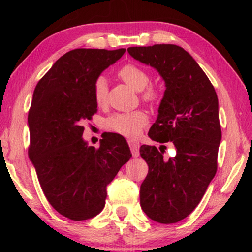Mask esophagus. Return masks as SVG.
Segmentation results:
<instances>
[{
	"label": "esophagus",
	"mask_w": 252,
	"mask_h": 252,
	"mask_svg": "<svg viewBox=\"0 0 252 252\" xmlns=\"http://www.w3.org/2000/svg\"><path fill=\"white\" fill-rule=\"evenodd\" d=\"M127 143H129V147H130V149H131L132 156H133L134 158L139 157V155H140V153H139V148H140L139 142L136 141V140L130 139V140H127Z\"/></svg>",
	"instance_id": "obj_1"
}]
</instances>
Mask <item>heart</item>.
Wrapping results in <instances>:
<instances>
[{"label":"heart","mask_w":252,"mask_h":252,"mask_svg":"<svg viewBox=\"0 0 252 252\" xmlns=\"http://www.w3.org/2000/svg\"><path fill=\"white\" fill-rule=\"evenodd\" d=\"M118 76L123 82L135 91H141L144 102L155 103L160 99L161 92L150 83V75L146 70L135 64H126L118 71ZM93 96L97 105H103L108 97V83L104 76H99L93 87ZM148 123L147 114L142 111H134L130 113H117L109 117L104 122L105 129L113 133L125 136H135Z\"/></svg>","instance_id":"1"}]
</instances>
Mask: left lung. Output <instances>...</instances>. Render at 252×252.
I'll return each mask as SVG.
<instances>
[{
    "label": "left lung",
    "mask_w": 252,
    "mask_h": 252,
    "mask_svg": "<svg viewBox=\"0 0 252 252\" xmlns=\"http://www.w3.org/2000/svg\"><path fill=\"white\" fill-rule=\"evenodd\" d=\"M132 58L159 72L164 95L149 136L171 142L174 157L143 144L140 155L148 163V176L140 187V204L159 223L185 219L201 201L217 172L221 141L218 96L210 80L181 46L155 44L127 49Z\"/></svg>",
    "instance_id": "1"
}]
</instances>
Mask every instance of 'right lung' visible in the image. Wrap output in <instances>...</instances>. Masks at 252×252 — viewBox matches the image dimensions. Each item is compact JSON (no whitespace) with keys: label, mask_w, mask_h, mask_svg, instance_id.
<instances>
[{"label":"right lung","mask_w":252,"mask_h":252,"mask_svg":"<svg viewBox=\"0 0 252 252\" xmlns=\"http://www.w3.org/2000/svg\"><path fill=\"white\" fill-rule=\"evenodd\" d=\"M125 52L72 50L54 63L33 93L28 117L30 160L51 206L71 220L99 215L106 186L132 157L120 134L106 133L97 149L82 138L83 122L97 111L95 80Z\"/></svg>","instance_id":"add662e5"}]
</instances>
